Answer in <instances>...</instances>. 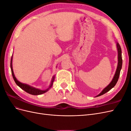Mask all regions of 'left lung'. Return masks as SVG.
Segmentation results:
<instances>
[{"mask_svg": "<svg viewBox=\"0 0 131 131\" xmlns=\"http://www.w3.org/2000/svg\"><path fill=\"white\" fill-rule=\"evenodd\" d=\"M116 46H117V52H118V64H117V69L116 70L115 74L113 80L112 81H111L110 84L107 86L105 89H104L103 90L100 94L97 95L96 97L100 96L101 95H103V94L106 93L107 92H108L109 91H110L112 88H113L115 86L118 81V78H119V76H120V71L122 68V51H121L120 45H119V43L117 42Z\"/></svg>", "mask_w": 131, "mask_h": 131, "instance_id": "8db88e82", "label": "left lung"}]
</instances>
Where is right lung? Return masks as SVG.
<instances>
[{"label":"right lung","instance_id":"add662e5","mask_svg":"<svg viewBox=\"0 0 131 131\" xmlns=\"http://www.w3.org/2000/svg\"><path fill=\"white\" fill-rule=\"evenodd\" d=\"M13 61V56L11 57V63H10V67H11V73H12V75H13V77L14 78V80L15 81L16 84H17V85H18L19 88L21 89H22L23 90H24L25 91H26V92L30 94H32V95H39V94H41L44 93L45 92H46L47 91H48L49 90V89L51 88V87L53 85V82L54 81V76L53 77L52 79V80H51V84L50 85L49 88L45 90H41L40 89H36L35 88H33L32 86H30L26 84H23V83L21 82L18 81L17 79L16 78V77H15V75L13 72V65H12V61Z\"/></svg>","mask_w":131,"mask_h":131}]
</instances>
